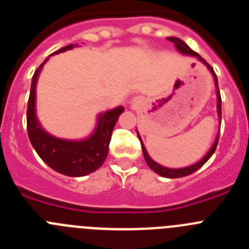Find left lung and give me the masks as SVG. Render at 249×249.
<instances>
[{
    "instance_id": "obj_1",
    "label": "left lung",
    "mask_w": 249,
    "mask_h": 249,
    "mask_svg": "<svg viewBox=\"0 0 249 249\" xmlns=\"http://www.w3.org/2000/svg\"><path fill=\"white\" fill-rule=\"evenodd\" d=\"M168 41H171V42L175 43L176 48H177L181 53L183 54H188V56H195L197 57V58L201 61V62H203L204 65L208 67V70L211 71V73L213 74V78H214V85H215V89H217V100H218V102H217V109H218V116L219 118H221V114H222V100H221V94H219V89H218V81H217V76H215L214 71H213V68L211 67L208 63L206 62V59L202 58L201 56H199L197 52H195V51L192 50L191 47H188V46L186 45V43L182 41V39L177 38V37H168ZM137 135H138V132H137ZM218 137L219 135L217 136V138H215L214 141V143H213L212 148L208 151V153H207L206 156H204L203 158H202L199 162H197V163L192 164V166H188V167H184V168H167V167H163V166H160V164H158L157 162H155V160H152L151 157L148 156V153H147L146 148H144L143 146V142H142V140H141L140 135H138V138H140L141 141V146H142V151H143V156H144V160H146L147 164H148L149 168L152 169V171H155L156 173H158L160 176H162V177H166V178H178V177H184V176H188L191 175V173L196 172L197 169L201 168L202 166H203L204 163H206L207 160H210L211 156L214 153L215 148H217V144H218Z\"/></svg>"
}]
</instances>
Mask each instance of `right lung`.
<instances>
[{
    "instance_id": "right-lung-1",
    "label": "right lung",
    "mask_w": 249,
    "mask_h": 249,
    "mask_svg": "<svg viewBox=\"0 0 249 249\" xmlns=\"http://www.w3.org/2000/svg\"><path fill=\"white\" fill-rule=\"evenodd\" d=\"M76 46V45H74ZM73 45H68L54 53L71 50ZM53 54V53H52ZM50 54V56H52ZM50 56L35 71L27 106V133L37 155L47 166L56 172L70 177H82L100 168L108 155V146L112 131L120 114L124 111L122 106L107 111L98 116L97 127L89 138L82 141H67L48 135L41 127L36 117V83L43 65Z\"/></svg>"
}]
</instances>
